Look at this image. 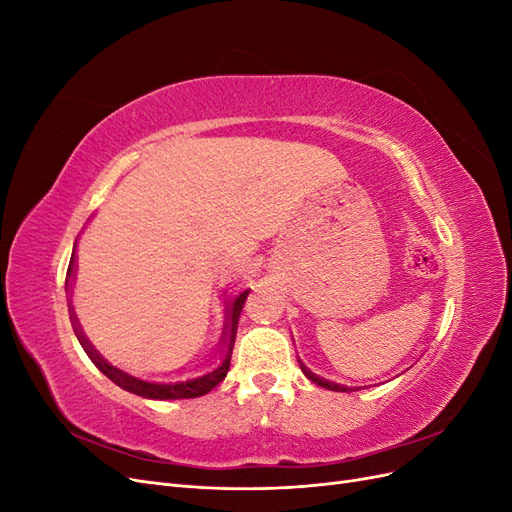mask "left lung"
Returning <instances> with one entry per match:
<instances>
[{"mask_svg": "<svg viewBox=\"0 0 512 512\" xmlns=\"http://www.w3.org/2000/svg\"><path fill=\"white\" fill-rule=\"evenodd\" d=\"M301 371L303 374L312 380L314 384H318V386H322V389H329V391H339V393H350V391H354L352 386H344V384H335V382H331V380H324V378H320V376H316L314 371H309L303 363H301Z\"/></svg>", "mask_w": 512, "mask_h": 512, "instance_id": "8db88e82", "label": "left lung"}]
</instances>
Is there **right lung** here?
Returning a JSON list of instances; mask_svg holds the SVG:
<instances>
[{"label": "right lung", "mask_w": 512, "mask_h": 512, "mask_svg": "<svg viewBox=\"0 0 512 512\" xmlns=\"http://www.w3.org/2000/svg\"><path fill=\"white\" fill-rule=\"evenodd\" d=\"M74 269H76V243H74V250H72V258H70V265H68V275H66V290L68 294L72 292V277H74ZM250 290H243L241 294H237L235 299L226 303V329L222 335V352H224V359L222 363L215 367L213 371L205 376H198L192 380H183V382H147L141 378H134L126 371L117 369L115 365L108 363L106 359L98 354V350L89 344V339L85 337V333L81 331V324L74 316V309L70 307V320H72V327L76 337H79V342L83 346V350L87 352V356L94 365L102 371V374L113 380L117 386H121L123 391L134 393V395H141L147 399H192V397H200V395H207L211 389L218 386L226 374H228V367H230V354H232V346H235V337H237V324H239V314L245 305V299Z\"/></svg>", "instance_id": "1"}]
</instances>
